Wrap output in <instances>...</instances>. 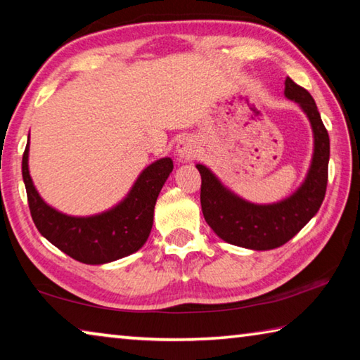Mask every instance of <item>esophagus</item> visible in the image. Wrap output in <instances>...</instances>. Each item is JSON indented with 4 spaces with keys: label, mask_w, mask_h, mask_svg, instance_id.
Here are the masks:
<instances>
[{
    "label": "esophagus",
    "mask_w": 360,
    "mask_h": 360,
    "mask_svg": "<svg viewBox=\"0 0 360 360\" xmlns=\"http://www.w3.org/2000/svg\"><path fill=\"white\" fill-rule=\"evenodd\" d=\"M197 152H198L197 142L192 138H182L178 142V146H176V155H178L182 162H189V160L195 158Z\"/></svg>",
    "instance_id": "obj_1"
}]
</instances>
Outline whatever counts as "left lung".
<instances>
[{
    "label": "left lung",
    "instance_id": "left-lung-1",
    "mask_svg": "<svg viewBox=\"0 0 360 360\" xmlns=\"http://www.w3.org/2000/svg\"><path fill=\"white\" fill-rule=\"evenodd\" d=\"M285 96L303 108L314 133L309 173L293 195L272 205L245 202L226 189L207 167L197 165L202 176L200 203L205 221L216 236L237 247L259 252L282 247L303 229L323 202L328 181V133L312 96L290 77L285 79Z\"/></svg>",
    "mask_w": 360,
    "mask_h": 360
}]
</instances>
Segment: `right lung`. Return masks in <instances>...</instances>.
Segmentation results:
<instances>
[{
	"label": "right lung",
	"instance_id": "obj_1",
	"mask_svg": "<svg viewBox=\"0 0 360 360\" xmlns=\"http://www.w3.org/2000/svg\"><path fill=\"white\" fill-rule=\"evenodd\" d=\"M171 171L173 160L160 158L142 171L128 197L115 208L75 218L51 208L39 197L28 173V142L22 157L28 208L37 229L60 252L84 264H105L138 252L149 238L157 197Z\"/></svg>",
	"mask_w": 360,
	"mask_h": 360
}]
</instances>
